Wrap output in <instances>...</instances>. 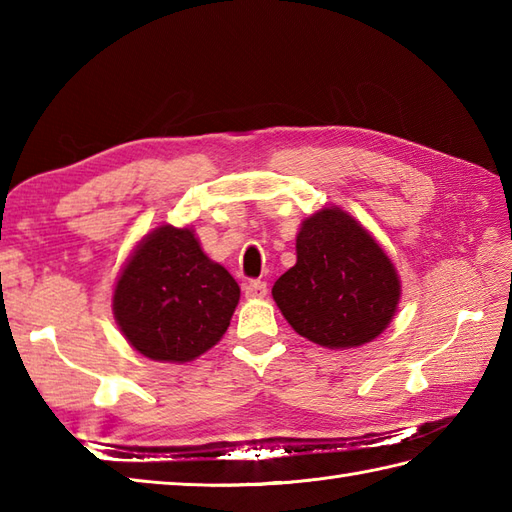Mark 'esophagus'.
Instances as JSON below:
<instances>
[{"instance_id":"esophagus-1","label":"esophagus","mask_w":512,"mask_h":512,"mask_svg":"<svg viewBox=\"0 0 512 512\" xmlns=\"http://www.w3.org/2000/svg\"><path fill=\"white\" fill-rule=\"evenodd\" d=\"M244 292H246L248 299H262V297H266L268 286H266V281H262V279H253L244 286Z\"/></svg>"}]
</instances>
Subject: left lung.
Listing matches in <instances>:
<instances>
[{
	"label": "left lung",
	"instance_id": "1",
	"mask_svg": "<svg viewBox=\"0 0 512 512\" xmlns=\"http://www.w3.org/2000/svg\"><path fill=\"white\" fill-rule=\"evenodd\" d=\"M297 334L330 350L369 343L391 323L400 279L385 250L339 206L303 220L297 264L273 286Z\"/></svg>",
	"mask_w": 512,
	"mask_h": 512
}]
</instances>
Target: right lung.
<instances>
[{"instance_id":"1","label":"right lung","mask_w":512,"mask_h":512,"mask_svg":"<svg viewBox=\"0 0 512 512\" xmlns=\"http://www.w3.org/2000/svg\"><path fill=\"white\" fill-rule=\"evenodd\" d=\"M237 301V281L204 255L191 228L162 224L127 259L112 310L134 350L189 363L222 339Z\"/></svg>"}]
</instances>
